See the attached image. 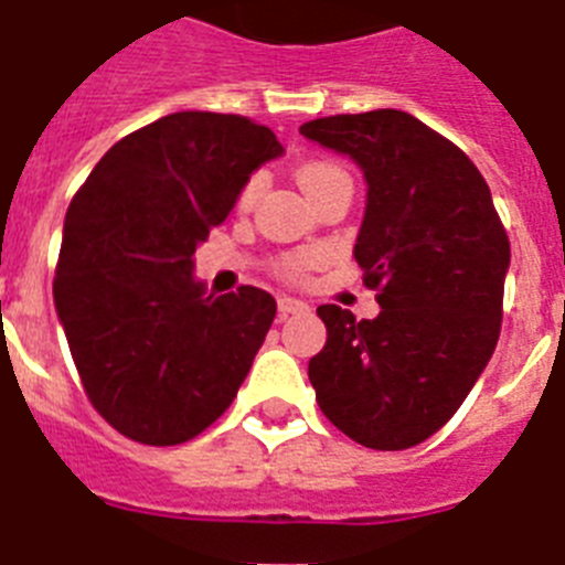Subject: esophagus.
I'll return each mask as SVG.
<instances>
[{
	"label": "esophagus",
	"instance_id": "1",
	"mask_svg": "<svg viewBox=\"0 0 565 565\" xmlns=\"http://www.w3.org/2000/svg\"><path fill=\"white\" fill-rule=\"evenodd\" d=\"M277 308H279V317L288 319V317H294V313H306L308 302H302V299H297V297H286V294H282V297H277Z\"/></svg>",
	"mask_w": 565,
	"mask_h": 565
}]
</instances>
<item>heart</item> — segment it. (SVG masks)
I'll list each match as a JSON object with an SVG mask.
<instances>
[{"mask_svg":"<svg viewBox=\"0 0 565 565\" xmlns=\"http://www.w3.org/2000/svg\"><path fill=\"white\" fill-rule=\"evenodd\" d=\"M337 174H342V172H339L337 167H331V163H306V167L297 172V181H299V186H302V192L308 194L311 189H317L319 183L331 181V178H337ZM259 183H263L259 178H252V181L243 186V194H239V203H243V206L257 198ZM308 263H311V257H306V254H302V257H294L291 263H288V274H299L302 268L308 266Z\"/></svg>","mask_w":565,"mask_h":565,"instance_id":"heart-1","label":"heart"}]
</instances>
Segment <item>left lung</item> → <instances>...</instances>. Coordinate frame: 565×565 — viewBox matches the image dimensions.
<instances>
[{
	"label": "left lung",
	"mask_w": 565,
	"mask_h": 565,
	"mask_svg": "<svg viewBox=\"0 0 565 565\" xmlns=\"http://www.w3.org/2000/svg\"><path fill=\"white\" fill-rule=\"evenodd\" d=\"M348 154L367 198L356 234L379 317L319 306L328 342L308 362L319 411L371 450H407L441 430L501 333L509 239L467 154L402 109L299 127Z\"/></svg>",
	"instance_id": "8db88e82"
}]
</instances>
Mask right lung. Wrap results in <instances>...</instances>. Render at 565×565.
<instances>
[{"instance_id": "right-lung-1", "label": "right lung", "mask_w": 565, "mask_h": 565, "mask_svg": "<svg viewBox=\"0 0 565 565\" xmlns=\"http://www.w3.org/2000/svg\"><path fill=\"white\" fill-rule=\"evenodd\" d=\"M282 152L243 115L172 113L115 143L70 203L53 302L89 402L132 441H189L252 371L277 302L206 294L194 252Z\"/></svg>"}]
</instances>
